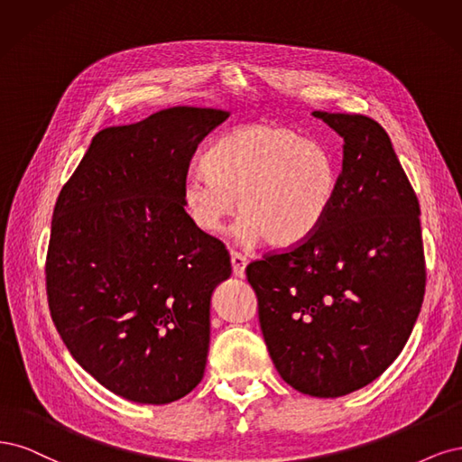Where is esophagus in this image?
Segmentation results:
<instances>
[{"mask_svg": "<svg viewBox=\"0 0 462 462\" xmlns=\"http://www.w3.org/2000/svg\"><path fill=\"white\" fill-rule=\"evenodd\" d=\"M230 257H232V269H234V276L236 278H245V266H247V257L245 255H242V253H237V251H232L230 253Z\"/></svg>", "mask_w": 462, "mask_h": 462, "instance_id": "obj_1", "label": "esophagus"}]
</instances>
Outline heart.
Instances as JSON below:
<instances>
[{
  "label": "heart",
  "instance_id": "1",
  "mask_svg": "<svg viewBox=\"0 0 462 462\" xmlns=\"http://www.w3.org/2000/svg\"><path fill=\"white\" fill-rule=\"evenodd\" d=\"M205 171L180 186L182 205L199 230L215 234L226 217L242 215L236 232L271 247L305 242L328 217L339 165L330 147L278 125H249L213 142Z\"/></svg>",
  "mask_w": 462,
  "mask_h": 462
}]
</instances>
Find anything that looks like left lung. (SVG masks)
<instances>
[{
  "instance_id": "8db88e82",
  "label": "left lung",
  "mask_w": 462,
  "mask_h": 462,
  "mask_svg": "<svg viewBox=\"0 0 462 462\" xmlns=\"http://www.w3.org/2000/svg\"><path fill=\"white\" fill-rule=\"evenodd\" d=\"M312 116L344 138L332 209L301 245L245 273L282 380L334 399L365 388L403 351L426 266L419 199L388 132L365 115Z\"/></svg>"
}]
</instances>
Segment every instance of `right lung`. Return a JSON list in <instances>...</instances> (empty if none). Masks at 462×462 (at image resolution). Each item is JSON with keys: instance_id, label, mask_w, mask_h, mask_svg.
Wrapping results in <instances>:
<instances>
[{"instance_id": "obj_1", "label": "right lung", "mask_w": 462, "mask_h": 462, "mask_svg": "<svg viewBox=\"0 0 462 462\" xmlns=\"http://www.w3.org/2000/svg\"><path fill=\"white\" fill-rule=\"evenodd\" d=\"M228 116L182 106L101 130L55 203V328L88 374L134 403H172L203 378L211 297L232 264L189 220L180 186L199 142Z\"/></svg>"}]
</instances>
